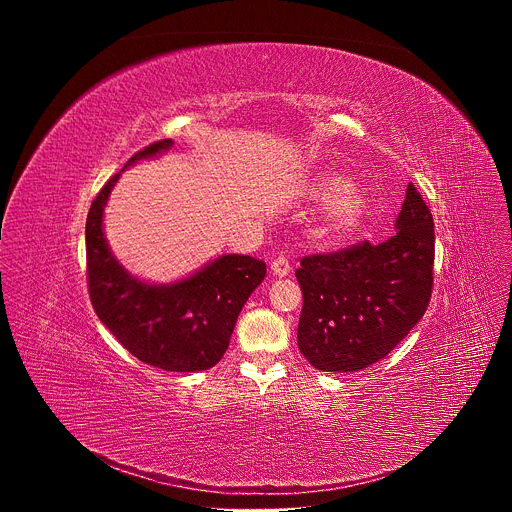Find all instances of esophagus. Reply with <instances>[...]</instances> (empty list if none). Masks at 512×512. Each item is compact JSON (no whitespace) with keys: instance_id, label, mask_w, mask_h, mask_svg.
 I'll return each instance as SVG.
<instances>
[{"instance_id":"obj_1","label":"esophagus","mask_w":512,"mask_h":512,"mask_svg":"<svg viewBox=\"0 0 512 512\" xmlns=\"http://www.w3.org/2000/svg\"><path fill=\"white\" fill-rule=\"evenodd\" d=\"M271 271H273V275H277V277H285V275L291 271V265H289L287 257L279 255L277 259H273V263H271Z\"/></svg>"}]
</instances>
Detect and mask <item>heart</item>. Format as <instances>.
<instances>
[{"label":"heart","instance_id":"b5f03b06","mask_svg":"<svg viewBox=\"0 0 512 512\" xmlns=\"http://www.w3.org/2000/svg\"><path fill=\"white\" fill-rule=\"evenodd\" d=\"M314 192L316 196L334 194L326 208V229L334 235L354 231L364 218V212H367L364 196L352 186H342V180L338 178L322 180Z\"/></svg>","mask_w":512,"mask_h":512}]
</instances>
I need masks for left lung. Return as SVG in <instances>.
I'll return each mask as SVG.
<instances>
[{
    "instance_id": "8db88e82",
    "label": "left lung",
    "mask_w": 512,
    "mask_h": 512,
    "mask_svg": "<svg viewBox=\"0 0 512 512\" xmlns=\"http://www.w3.org/2000/svg\"><path fill=\"white\" fill-rule=\"evenodd\" d=\"M433 216L413 184L385 243L306 255L298 346L314 369L348 373L385 358L423 318L433 291Z\"/></svg>"
}]
</instances>
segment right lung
Returning a JSON list of instances; mask_svg holds the SVG:
<instances>
[{
    "instance_id": "1",
    "label": "right lung",
    "mask_w": 512,
    "mask_h": 512,
    "mask_svg": "<svg viewBox=\"0 0 512 512\" xmlns=\"http://www.w3.org/2000/svg\"><path fill=\"white\" fill-rule=\"evenodd\" d=\"M162 139L133 154L137 160L168 150ZM119 174L99 190L87 216V285L99 320L135 358L178 373L214 367L229 348L237 318L265 277V261L223 255L174 285H148L131 277L109 253L103 235V206Z\"/></svg>"
}]
</instances>
